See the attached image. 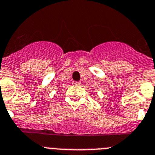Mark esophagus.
<instances>
[{"label":"esophagus","mask_w":155,"mask_h":155,"mask_svg":"<svg viewBox=\"0 0 155 155\" xmlns=\"http://www.w3.org/2000/svg\"><path fill=\"white\" fill-rule=\"evenodd\" d=\"M72 84L73 85H75V86H77V85H80V81H73L72 82Z\"/></svg>","instance_id":"1"}]
</instances>
